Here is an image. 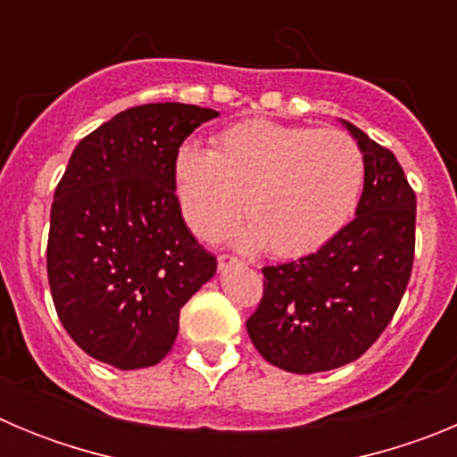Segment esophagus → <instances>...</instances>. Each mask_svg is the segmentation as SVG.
Listing matches in <instances>:
<instances>
[{"label": "esophagus", "mask_w": 457, "mask_h": 457, "mask_svg": "<svg viewBox=\"0 0 457 457\" xmlns=\"http://www.w3.org/2000/svg\"><path fill=\"white\" fill-rule=\"evenodd\" d=\"M217 265H220V272H226V270L237 268V265H240V261H237L236 256H228V253H224V256L217 258Z\"/></svg>", "instance_id": "34e87169"}]
</instances>
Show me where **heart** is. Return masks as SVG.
Returning <instances> with one entry per match:
<instances>
[{
  "instance_id": "obj_1",
  "label": "heart",
  "mask_w": 457,
  "mask_h": 457,
  "mask_svg": "<svg viewBox=\"0 0 457 457\" xmlns=\"http://www.w3.org/2000/svg\"><path fill=\"white\" fill-rule=\"evenodd\" d=\"M173 192L183 220L204 240L240 220L245 247L277 256L318 252L348 226L364 187V155L345 132L253 119L231 125L212 148L183 144L173 155Z\"/></svg>"
}]
</instances>
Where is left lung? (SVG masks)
<instances>
[{
	"label": "left lung",
	"instance_id": "left-lung-1",
	"mask_svg": "<svg viewBox=\"0 0 457 457\" xmlns=\"http://www.w3.org/2000/svg\"><path fill=\"white\" fill-rule=\"evenodd\" d=\"M364 155L354 220L316 253L263 268L265 293L247 320L253 348L288 373L359 359L394 318L414 263L417 196L389 148L338 119Z\"/></svg>",
	"mask_w": 457,
	"mask_h": 457
}]
</instances>
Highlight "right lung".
Instances as JSON below:
<instances>
[{
	"label": "right lung",
	"mask_w": 457,
	"mask_h": 457,
	"mask_svg": "<svg viewBox=\"0 0 457 457\" xmlns=\"http://www.w3.org/2000/svg\"><path fill=\"white\" fill-rule=\"evenodd\" d=\"M215 109L139 104L84 137L56 185L47 278L59 320L88 357L155 366L185 302L215 277L173 192V155Z\"/></svg>",
	"instance_id": "1"
}]
</instances>
